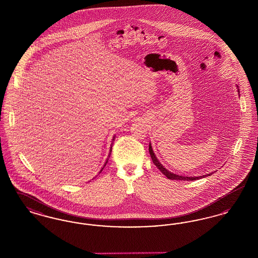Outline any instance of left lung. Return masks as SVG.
I'll use <instances>...</instances> for the list:
<instances>
[{
	"label": "left lung",
	"mask_w": 258,
	"mask_h": 258,
	"mask_svg": "<svg viewBox=\"0 0 258 258\" xmlns=\"http://www.w3.org/2000/svg\"><path fill=\"white\" fill-rule=\"evenodd\" d=\"M238 88V86H237ZM238 92H239V90H238ZM240 93V92H239ZM149 153H150V155H151V158H152V160H153V162H154V164L160 169V172L163 174V175H165L168 179H170V180H179V181H195V180H199V179H201V178H205V177H207V176H211L213 173H209V174H206V175H202V176H191V177H188V176H183V175H178V174H175V173H172V172L168 171L161 163L160 162V160H158V158L156 157V155H155V153H154V151H153V148H152V145H151V143L149 144Z\"/></svg>",
	"instance_id": "8db88e82"
}]
</instances>
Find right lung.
Wrapping results in <instances>:
<instances>
[{"mask_svg":"<svg viewBox=\"0 0 258 258\" xmlns=\"http://www.w3.org/2000/svg\"><path fill=\"white\" fill-rule=\"evenodd\" d=\"M114 140H115V135H114V136H113V139H112V144H113V141H114ZM112 144H111L110 153H109V155H108V158H107V159H106V161H105V163H104V165H103V167H102V168H101V170H100V171H99V173H100V172L102 171V169H103V168H104V166H105V165H106V163H107V161H108V159H109V157H110L111 152H112Z\"/></svg>","mask_w":258,"mask_h":258,"instance_id":"add662e5","label":"right lung"}]
</instances>
